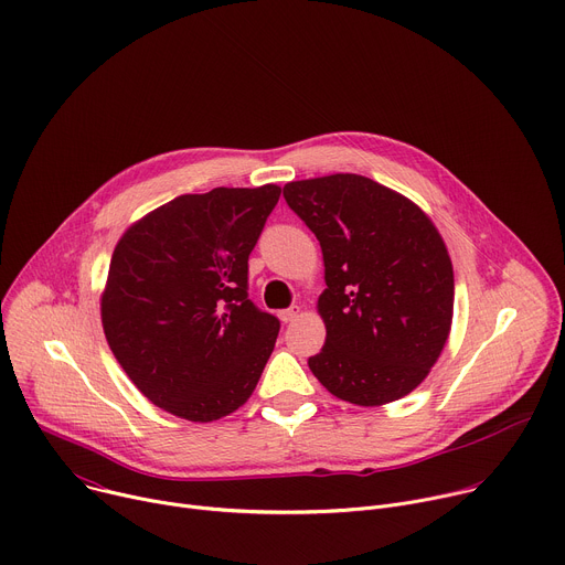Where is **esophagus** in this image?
<instances>
[{
    "instance_id": "esophagus-1",
    "label": "esophagus",
    "mask_w": 565,
    "mask_h": 565,
    "mask_svg": "<svg viewBox=\"0 0 565 565\" xmlns=\"http://www.w3.org/2000/svg\"><path fill=\"white\" fill-rule=\"evenodd\" d=\"M297 315H299V306H292V308L279 310V319L284 321V324H288V321H292Z\"/></svg>"
}]
</instances>
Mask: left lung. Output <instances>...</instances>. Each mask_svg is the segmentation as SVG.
I'll list each match as a JSON object with an SVG mask.
<instances>
[{
    "label": "left lung",
    "instance_id": "left-lung-1",
    "mask_svg": "<svg viewBox=\"0 0 565 565\" xmlns=\"http://www.w3.org/2000/svg\"><path fill=\"white\" fill-rule=\"evenodd\" d=\"M290 210L315 232L327 288V342L308 360L335 397L382 407L412 393L451 331L454 268L434 221L407 196L360 174L292 181Z\"/></svg>",
    "mask_w": 565,
    "mask_h": 565
}]
</instances>
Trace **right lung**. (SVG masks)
Listing matches in <instances>:
<instances>
[{
  "instance_id": "right-lung-1",
  "label": "right lung",
  "mask_w": 565,
  "mask_h": 565,
  "mask_svg": "<svg viewBox=\"0 0 565 565\" xmlns=\"http://www.w3.org/2000/svg\"><path fill=\"white\" fill-rule=\"evenodd\" d=\"M279 194L273 183L183 194L118 238L100 295L103 329L151 405L214 423L253 395L279 319L248 299V257Z\"/></svg>"
}]
</instances>
